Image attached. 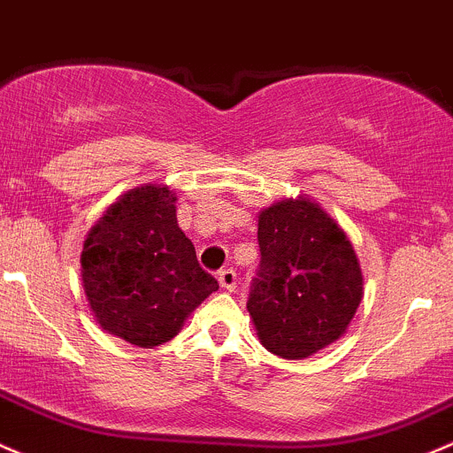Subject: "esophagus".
<instances>
[{"instance_id":"esophagus-1","label":"esophagus","mask_w":453,"mask_h":453,"mask_svg":"<svg viewBox=\"0 0 453 453\" xmlns=\"http://www.w3.org/2000/svg\"><path fill=\"white\" fill-rule=\"evenodd\" d=\"M219 284L223 290H234L236 288V271L234 269H221L219 271Z\"/></svg>"}]
</instances>
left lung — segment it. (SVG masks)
I'll return each mask as SVG.
<instances>
[{"label": "left lung", "mask_w": 453, "mask_h": 453, "mask_svg": "<svg viewBox=\"0 0 453 453\" xmlns=\"http://www.w3.org/2000/svg\"><path fill=\"white\" fill-rule=\"evenodd\" d=\"M258 247L247 311L266 349L302 360L345 334L363 271L334 219L311 199H284L260 212Z\"/></svg>", "instance_id": "1"}]
</instances>
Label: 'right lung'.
<instances>
[{"label": "right lung", "instance_id": "add662e5", "mask_svg": "<svg viewBox=\"0 0 453 453\" xmlns=\"http://www.w3.org/2000/svg\"><path fill=\"white\" fill-rule=\"evenodd\" d=\"M82 284L102 330L139 347L171 341L219 282L175 217V195L141 187L95 223L84 241Z\"/></svg>", "mask_w": 453, "mask_h": 453}]
</instances>
